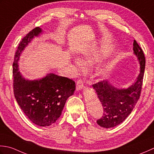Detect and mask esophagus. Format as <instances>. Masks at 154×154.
Masks as SVG:
<instances>
[{
    "label": "esophagus",
    "instance_id": "34e87169",
    "mask_svg": "<svg viewBox=\"0 0 154 154\" xmlns=\"http://www.w3.org/2000/svg\"><path fill=\"white\" fill-rule=\"evenodd\" d=\"M83 87H84V84H83L82 81L80 80H78L76 82V91L81 90L83 88Z\"/></svg>",
    "mask_w": 154,
    "mask_h": 154
}]
</instances>
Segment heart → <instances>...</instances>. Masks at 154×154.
I'll use <instances>...</instances> for the list:
<instances>
[{"label": "heart", "mask_w": 154, "mask_h": 154, "mask_svg": "<svg viewBox=\"0 0 154 154\" xmlns=\"http://www.w3.org/2000/svg\"><path fill=\"white\" fill-rule=\"evenodd\" d=\"M103 54V52L99 51L98 50L96 49H91L90 51H88L85 55H84V58L83 60V63L85 66H89L92 64H94V62H98L101 60L102 56ZM74 64L76 67L80 68V64L79 61L75 60ZM108 72V68L106 67H102L101 68L98 69L96 72V76L98 77H103Z\"/></svg>", "instance_id": "b5f03b06"}]
</instances>
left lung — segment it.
<instances>
[{
  "label": "left lung",
  "instance_id": "obj_1",
  "mask_svg": "<svg viewBox=\"0 0 154 154\" xmlns=\"http://www.w3.org/2000/svg\"><path fill=\"white\" fill-rule=\"evenodd\" d=\"M133 51L140 65V73L136 82L127 88H118L108 80L93 84L103 108L102 118L97 120L100 126L110 128L123 122L133 110L139 100L142 90L146 58L141 47L134 40Z\"/></svg>",
  "mask_w": 154,
  "mask_h": 154
}]
</instances>
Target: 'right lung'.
<instances>
[{
	"instance_id": "add662e5",
	"label": "right lung",
	"mask_w": 154,
	"mask_h": 154,
	"mask_svg": "<svg viewBox=\"0 0 154 154\" xmlns=\"http://www.w3.org/2000/svg\"><path fill=\"white\" fill-rule=\"evenodd\" d=\"M42 32L36 27L24 36L15 52L12 67L14 94L17 103L30 121L39 126H49L61 116L65 103L76 89L70 78L48 74L42 79H25L18 71V60L25 47Z\"/></svg>"
}]
</instances>
